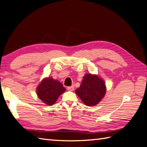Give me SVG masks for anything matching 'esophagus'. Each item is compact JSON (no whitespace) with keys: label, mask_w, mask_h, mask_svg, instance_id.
<instances>
[{"label":"esophagus","mask_w":147,"mask_h":147,"mask_svg":"<svg viewBox=\"0 0 147 147\" xmlns=\"http://www.w3.org/2000/svg\"><path fill=\"white\" fill-rule=\"evenodd\" d=\"M67 90L68 91H73V90H74V86H68V87L67 88Z\"/></svg>","instance_id":"1"}]
</instances>
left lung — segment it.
Here are the masks:
<instances>
[{"mask_svg":"<svg viewBox=\"0 0 147 147\" xmlns=\"http://www.w3.org/2000/svg\"><path fill=\"white\" fill-rule=\"evenodd\" d=\"M105 93L103 80L91 74L85 75L80 88L76 90V93L87 106L97 105L104 97Z\"/></svg>","mask_w":147,"mask_h":147,"instance_id":"1","label":"left lung"}]
</instances>
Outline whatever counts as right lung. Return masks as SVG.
Segmentation results:
<instances>
[{
  "instance_id": "1",
  "label": "right lung",
  "mask_w": 147,
  "mask_h": 147,
  "mask_svg": "<svg viewBox=\"0 0 147 147\" xmlns=\"http://www.w3.org/2000/svg\"><path fill=\"white\" fill-rule=\"evenodd\" d=\"M66 91L60 82L48 78L41 81L37 89L38 97L47 105H53L57 99Z\"/></svg>"
}]
</instances>
